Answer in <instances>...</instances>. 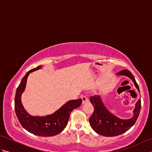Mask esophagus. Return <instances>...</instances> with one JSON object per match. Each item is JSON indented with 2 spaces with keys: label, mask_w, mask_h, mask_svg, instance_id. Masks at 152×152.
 <instances>
[{
  "label": "esophagus",
  "mask_w": 152,
  "mask_h": 152,
  "mask_svg": "<svg viewBox=\"0 0 152 152\" xmlns=\"http://www.w3.org/2000/svg\"><path fill=\"white\" fill-rule=\"evenodd\" d=\"M81 98H82V100L83 104H85L86 102H88L89 101V99L87 98L86 96H82Z\"/></svg>",
  "instance_id": "obj_1"
}]
</instances>
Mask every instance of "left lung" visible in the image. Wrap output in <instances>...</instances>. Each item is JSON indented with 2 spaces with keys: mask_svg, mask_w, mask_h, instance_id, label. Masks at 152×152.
<instances>
[{
  "mask_svg": "<svg viewBox=\"0 0 152 152\" xmlns=\"http://www.w3.org/2000/svg\"><path fill=\"white\" fill-rule=\"evenodd\" d=\"M117 74L124 75L131 79L138 91L140 92L134 77L129 70H123ZM90 101L95 108L93 114L89 118L90 125L96 133L105 137L118 136L128 131L137 120L141 108V100L138 99L135 104L133 117L128 119H122L116 117L108 110L103 104L100 95L90 96Z\"/></svg>",
  "mask_w": 152,
  "mask_h": 152,
  "instance_id": "left-lung-1",
  "label": "left lung"
}]
</instances>
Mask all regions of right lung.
<instances>
[{"instance_id":"obj_1","label":"right lung","mask_w":152,"mask_h":152,"mask_svg":"<svg viewBox=\"0 0 152 152\" xmlns=\"http://www.w3.org/2000/svg\"><path fill=\"white\" fill-rule=\"evenodd\" d=\"M41 69L38 66L30 70L22 78L16 90L15 96V111L22 127L30 133L41 137H52L60 133L66 126L70 113L81 105V99L68 101L62 107L51 115L46 116H32L25 111L21 104V96L26 86L29 74Z\"/></svg>"}]
</instances>
